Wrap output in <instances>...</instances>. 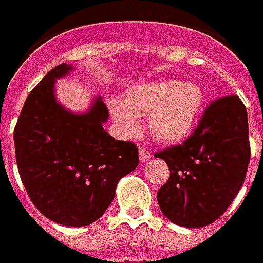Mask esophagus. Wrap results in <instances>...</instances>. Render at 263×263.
Instances as JSON below:
<instances>
[{
    "label": "esophagus",
    "instance_id": "1",
    "mask_svg": "<svg viewBox=\"0 0 263 263\" xmlns=\"http://www.w3.org/2000/svg\"><path fill=\"white\" fill-rule=\"evenodd\" d=\"M152 158V153L148 152L147 148L144 147H139V160L140 162H146Z\"/></svg>",
    "mask_w": 263,
    "mask_h": 263
}]
</instances>
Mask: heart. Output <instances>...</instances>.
I'll return each mask as SVG.
<instances>
[{
  "instance_id": "1",
  "label": "heart",
  "mask_w": 263,
  "mask_h": 263,
  "mask_svg": "<svg viewBox=\"0 0 263 263\" xmlns=\"http://www.w3.org/2000/svg\"><path fill=\"white\" fill-rule=\"evenodd\" d=\"M204 105V91L196 82L153 80L128 88L125 102L110 99L109 109L128 136L140 132L138 116H148V129L161 143L181 142L195 129Z\"/></svg>"
}]
</instances>
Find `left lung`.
I'll use <instances>...</instances> for the list:
<instances>
[{
    "mask_svg": "<svg viewBox=\"0 0 263 263\" xmlns=\"http://www.w3.org/2000/svg\"><path fill=\"white\" fill-rule=\"evenodd\" d=\"M169 179L157 192L169 221L185 228L212 224L232 203L250 162L247 110L237 95L216 99L183 144L157 153Z\"/></svg>",
    "mask_w": 263,
    "mask_h": 263,
    "instance_id": "8db88e82",
    "label": "left lung"
}]
</instances>
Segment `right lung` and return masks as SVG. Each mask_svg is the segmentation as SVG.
Wrapping results in <instances>:
<instances>
[{
  "label": "right lung",
  "mask_w": 263,
  "mask_h": 263,
  "mask_svg": "<svg viewBox=\"0 0 263 263\" xmlns=\"http://www.w3.org/2000/svg\"><path fill=\"white\" fill-rule=\"evenodd\" d=\"M72 71L71 64H60L31 91L13 139L18 173L35 208L57 224L84 227L102 217L139 156L132 142L103 129L109 110L101 95L84 113L57 101L55 82Z\"/></svg>",
  "instance_id": "right-lung-1"
}]
</instances>
